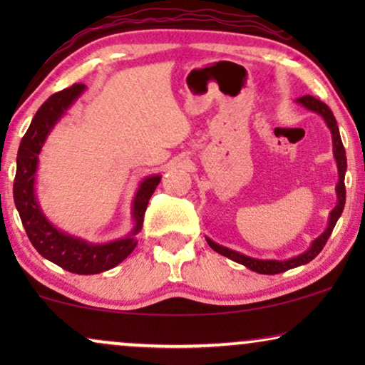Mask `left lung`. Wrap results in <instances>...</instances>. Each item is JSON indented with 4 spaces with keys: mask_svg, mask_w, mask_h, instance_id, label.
I'll return each mask as SVG.
<instances>
[{
    "mask_svg": "<svg viewBox=\"0 0 365 365\" xmlns=\"http://www.w3.org/2000/svg\"><path fill=\"white\" fill-rule=\"evenodd\" d=\"M297 103L302 104L304 108H307L309 111H314V113L321 114V116L324 118V121H326V124H327V128L331 129V133H332L334 158H336L337 173H339V182H337V186H336L337 204H336V207H334L332 211H331V216H329V226H327L326 231H324L321 236H319L316 241L311 244V247H309L306 252L299 254L297 257L287 259V261H276V259H254V257L244 256V254L232 251V249L219 246V244H216L214 241H211V239H209V237H206L207 244L214 249V251L219 252V254H222V256H226L229 259H232L234 262L242 264V266H246L247 269H251V271L259 272V274L286 272V271H289V269L299 267V266H302V264L311 262L312 259L316 257L317 254L322 251L324 246H326L329 236H331V234H332V229L336 227L337 219L341 217V214L344 211V204H346V184H344V178H346L347 158H346V149H344L341 134H339V128H337L336 118H334L332 111H331V109H329V106H327L326 103H322L321 99H316L314 96H311V94L299 98Z\"/></svg>",
    "mask_w": 365,
    "mask_h": 365,
    "instance_id": "obj_1",
    "label": "left lung"
}]
</instances>
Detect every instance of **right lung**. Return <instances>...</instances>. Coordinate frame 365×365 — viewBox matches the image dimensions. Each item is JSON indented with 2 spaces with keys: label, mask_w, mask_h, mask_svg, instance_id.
<instances>
[{
  "label": "right lung",
  "mask_w": 365,
  "mask_h": 365,
  "mask_svg": "<svg viewBox=\"0 0 365 365\" xmlns=\"http://www.w3.org/2000/svg\"><path fill=\"white\" fill-rule=\"evenodd\" d=\"M83 91L84 84H73L71 88L54 93L34 114L18 149L13 197L24 231L34 249L56 266L73 274L88 276V274H99L116 267L134 251L138 244L134 236L141 231L148 202L161 181V176H149L139 184L133 201V217L136 224H134L131 234L124 239L106 244H91L59 231L48 221L39 207L36 194H34L38 154L41 153L43 144L54 124L59 121V118L68 111V108L76 101Z\"/></svg>",
  "instance_id": "add662e5"
}]
</instances>
